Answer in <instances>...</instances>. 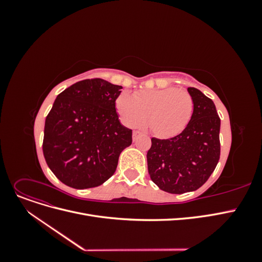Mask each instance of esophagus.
<instances>
[{
    "label": "esophagus",
    "instance_id": "esophagus-1",
    "mask_svg": "<svg viewBox=\"0 0 262 262\" xmlns=\"http://www.w3.org/2000/svg\"><path fill=\"white\" fill-rule=\"evenodd\" d=\"M140 134H141L140 131H133V141H137V139H138Z\"/></svg>",
    "mask_w": 262,
    "mask_h": 262
}]
</instances>
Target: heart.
<instances>
[{
  "mask_svg": "<svg viewBox=\"0 0 262 262\" xmlns=\"http://www.w3.org/2000/svg\"><path fill=\"white\" fill-rule=\"evenodd\" d=\"M122 121L128 126H138L147 121L149 129L160 138H170L184 130L194 110V101L188 91L168 87L146 90L134 94L122 93L116 100Z\"/></svg>",
  "mask_w": 262,
  "mask_h": 262,
  "instance_id": "heart-1",
  "label": "heart"
}]
</instances>
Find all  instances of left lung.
Wrapping results in <instances>:
<instances>
[{
	"label": "left lung",
	"mask_w": 262,
	"mask_h": 262,
	"mask_svg": "<svg viewBox=\"0 0 262 262\" xmlns=\"http://www.w3.org/2000/svg\"><path fill=\"white\" fill-rule=\"evenodd\" d=\"M194 101L191 120L170 139L152 138L147 152L149 177L166 192L194 191L205 184L220 160L221 119L215 105L194 87H188Z\"/></svg>",
	"instance_id": "8db88e82"
}]
</instances>
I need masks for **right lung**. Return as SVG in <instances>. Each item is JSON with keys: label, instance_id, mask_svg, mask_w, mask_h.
I'll list each match as a JSON object with an SVG mask.
<instances>
[{"label": "right lung", "instance_id": "obj_1", "mask_svg": "<svg viewBox=\"0 0 262 262\" xmlns=\"http://www.w3.org/2000/svg\"><path fill=\"white\" fill-rule=\"evenodd\" d=\"M122 86L101 78L80 81L58 95L46 118L42 150L63 184L87 189L104 184L132 143L116 112Z\"/></svg>", "mask_w": 262, "mask_h": 262}]
</instances>
